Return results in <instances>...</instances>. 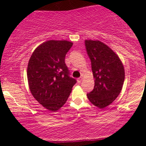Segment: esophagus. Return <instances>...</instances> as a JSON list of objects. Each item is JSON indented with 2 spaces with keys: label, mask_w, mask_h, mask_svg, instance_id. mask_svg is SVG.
I'll list each match as a JSON object with an SVG mask.
<instances>
[{
  "label": "esophagus",
  "mask_w": 146,
  "mask_h": 146,
  "mask_svg": "<svg viewBox=\"0 0 146 146\" xmlns=\"http://www.w3.org/2000/svg\"><path fill=\"white\" fill-rule=\"evenodd\" d=\"M82 80H83L82 77H80V78H79L77 79V81H78V82H81L82 81Z\"/></svg>",
  "instance_id": "1"
}]
</instances>
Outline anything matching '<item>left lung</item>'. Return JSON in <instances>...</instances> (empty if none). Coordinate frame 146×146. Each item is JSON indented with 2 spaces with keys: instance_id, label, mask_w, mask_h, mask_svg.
<instances>
[{
  "instance_id": "left-lung-1",
  "label": "left lung",
  "mask_w": 146,
  "mask_h": 146,
  "mask_svg": "<svg viewBox=\"0 0 146 146\" xmlns=\"http://www.w3.org/2000/svg\"><path fill=\"white\" fill-rule=\"evenodd\" d=\"M91 61L95 86L87 94L90 102L100 109L105 108L117 99L124 82L123 64L110 47L98 40H85Z\"/></svg>"
}]
</instances>
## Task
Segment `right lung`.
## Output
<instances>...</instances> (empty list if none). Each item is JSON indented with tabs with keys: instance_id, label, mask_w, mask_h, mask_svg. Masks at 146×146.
I'll use <instances>...</instances> for the list:
<instances>
[{
	"instance_id": "obj_1",
	"label": "right lung",
	"mask_w": 146,
	"mask_h": 146,
	"mask_svg": "<svg viewBox=\"0 0 146 146\" xmlns=\"http://www.w3.org/2000/svg\"><path fill=\"white\" fill-rule=\"evenodd\" d=\"M73 42L49 40L38 46L29 60L27 75L35 99L49 111H56L66 102L76 79L69 76L65 64Z\"/></svg>"
}]
</instances>
